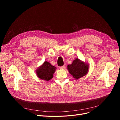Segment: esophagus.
Segmentation results:
<instances>
[{"label":"esophagus","mask_w":120,"mask_h":120,"mask_svg":"<svg viewBox=\"0 0 120 120\" xmlns=\"http://www.w3.org/2000/svg\"><path fill=\"white\" fill-rule=\"evenodd\" d=\"M59 68H60V69H62V70H64V68H65L66 67H65V66H61V67H60Z\"/></svg>","instance_id":"obj_1"}]
</instances>
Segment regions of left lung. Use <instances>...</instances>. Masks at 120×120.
I'll return each instance as SVG.
<instances>
[{
  "label": "left lung",
  "mask_w": 120,
  "mask_h": 120,
  "mask_svg": "<svg viewBox=\"0 0 120 120\" xmlns=\"http://www.w3.org/2000/svg\"><path fill=\"white\" fill-rule=\"evenodd\" d=\"M68 70L74 78L78 79L86 74L89 70V66L77 58L73 61L71 65L68 66Z\"/></svg>",
  "instance_id": "obj_1"
}]
</instances>
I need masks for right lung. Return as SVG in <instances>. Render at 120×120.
Segmentation results:
<instances>
[{"instance_id": "1", "label": "right lung", "mask_w": 120, "mask_h": 120, "mask_svg": "<svg viewBox=\"0 0 120 120\" xmlns=\"http://www.w3.org/2000/svg\"><path fill=\"white\" fill-rule=\"evenodd\" d=\"M56 68L52 66L49 62L45 61L36 71L38 77L43 80L49 81L53 77V74Z\"/></svg>"}]
</instances>
